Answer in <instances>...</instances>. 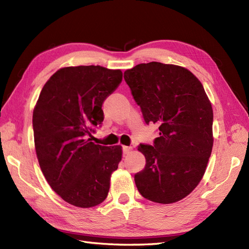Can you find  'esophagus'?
Here are the masks:
<instances>
[{
	"label": "esophagus",
	"instance_id": "34e87169",
	"mask_svg": "<svg viewBox=\"0 0 249 249\" xmlns=\"http://www.w3.org/2000/svg\"><path fill=\"white\" fill-rule=\"evenodd\" d=\"M122 149H123V154H124V155H127V154L130 153L131 147H130V146H123Z\"/></svg>",
	"mask_w": 249,
	"mask_h": 249
}]
</instances>
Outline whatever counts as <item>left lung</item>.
<instances>
[{
	"label": "left lung",
	"mask_w": 249,
	"mask_h": 249,
	"mask_svg": "<svg viewBox=\"0 0 249 249\" xmlns=\"http://www.w3.org/2000/svg\"><path fill=\"white\" fill-rule=\"evenodd\" d=\"M145 123L158 126L153 145L140 144L145 167L135 175L144 198L159 204L182 199L203 178L213 146V111L203 85L189 70L161 62L124 72Z\"/></svg>",
	"instance_id": "left-lung-1"
}]
</instances>
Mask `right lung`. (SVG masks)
<instances>
[{
  "label": "right lung",
  "instance_id": "1",
  "mask_svg": "<svg viewBox=\"0 0 249 249\" xmlns=\"http://www.w3.org/2000/svg\"><path fill=\"white\" fill-rule=\"evenodd\" d=\"M122 77L121 70L101 66L60 69L44 85L34 109L39 165L51 188L73 206L94 207L108 195L122 148L94 144L90 137L102 125L103 104Z\"/></svg>",
  "mask_w": 249,
  "mask_h": 249
}]
</instances>
